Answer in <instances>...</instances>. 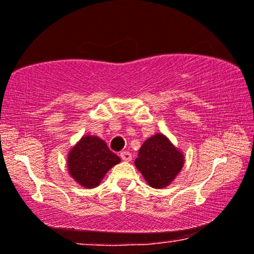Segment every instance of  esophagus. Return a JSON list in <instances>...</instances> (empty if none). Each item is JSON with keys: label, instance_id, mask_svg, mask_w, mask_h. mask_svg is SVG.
I'll use <instances>...</instances> for the list:
<instances>
[{"label": "esophagus", "instance_id": "34e87169", "mask_svg": "<svg viewBox=\"0 0 254 254\" xmlns=\"http://www.w3.org/2000/svg\"><path fill=\"white\" fill-rule=\"evenodd\" d=\"M120 157L125 162H130L131 161V155L128 151H123V152H121Z\"/></svg>", "mask_w": 254, "mask_h": 254}]
</instances>
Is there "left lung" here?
Wrapping results in <instances>:
<instances>
[{
    "label": "left lung",
    "mask_w": 254,
    "mask_h": 254,
    "mask_svg": "<svg viewBox=\"0 0 254 254\" xmlns=\"http://www.w3.org/2000/svg\"><path fill=\"white\" fill-rule=\"evenodd\" d=\"M134 163L149 186L164 189L182 171L185 157L164 134L157 133L143 142Z\"/></svg>",
    "instance_id": "obj_1"
}]
</instances>
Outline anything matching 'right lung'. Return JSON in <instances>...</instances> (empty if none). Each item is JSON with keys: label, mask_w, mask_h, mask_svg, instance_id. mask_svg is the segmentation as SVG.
Listing matches in <instances>:
<instances>
[{"label": "right lung", "mask_w": 254, "mask_h": 254, "mask_svg": "<svg viewBox=\"0 0 254 254\" xmlns=\"http://www.w3.org/2000/svg\"><path fill=\"white\" fill-rule=\"evenodd\" d=\"M121 159L107 147L106 142L96 135H83L69 150L68 173L85 189H95L107 172Z\"/></svg>", "instance_id": "obj_1"}]
</instances>
